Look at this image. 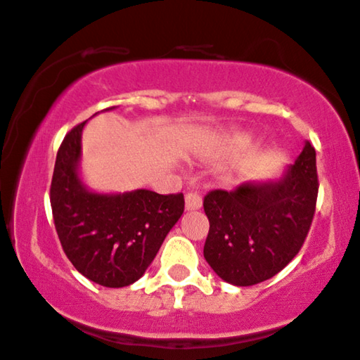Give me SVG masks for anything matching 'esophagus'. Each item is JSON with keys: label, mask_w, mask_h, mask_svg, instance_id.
Returning <instances> with one entry per match:
<instances>
[{"label": "esophagus", "mask_w": 360, "mask_h": 360, "mask_svg": "<svg viewBox=\"0 0 360 360\" xmlns=\"http://www.w3.org/2000/svg\"><path fill=\"white\" fill-rule=\"evenodd\" d=\"M200 207H202V197L194 191L187 192V194H186V210L187 212L198 210Z\"/></svg>", "instance_id": "1"}]
</instances>
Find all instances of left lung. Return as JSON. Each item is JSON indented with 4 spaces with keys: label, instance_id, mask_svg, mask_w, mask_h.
Listing matches in <instances>:
<instances>
[{
    "label": "left lung",
    "instance_id": "1",
    "mask_svg": "<svg viewBox=\"0 0 360 360\" xmlns=\"http://www.w3.org/2000/svg\"><path fill=\"white\" fill-rule=\"evenodd\" d=\"M317 194V163L310 142L280 179L208 192L203 198L210 221L203 248L208 265L234 286L270 280L302 248Z\"/></svg>",
    "mask_w": 360,
    "mask_h": 360
}]
</instances>
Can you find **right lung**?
I'll use <instances>...</instances> for the list:
<instances>
[{
	"label": "right lung",
	"mask_w": 360,
	"mask_h": 360,
	"mask_svg": "<svg viewBox=\"0 0 360 360\" xmlns=\"http://www.w3.org/2000/svg\"><path fill=\"white\" fill-rule=\"evenodd\" d=\"M85 122L68 132L58 150L50 189L53 219L64 254L79 273L105 288H124L153 262L184 212V195L89 191L79 176Z\"/></svg>",
	"instance_id": "right-lung-1"
}]
</instances>
